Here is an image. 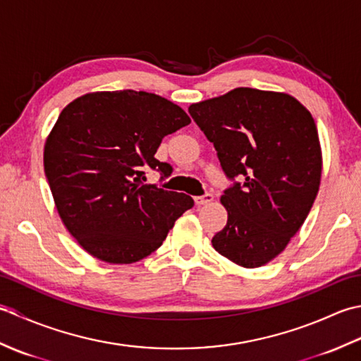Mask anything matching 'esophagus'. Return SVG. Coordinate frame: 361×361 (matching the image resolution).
Instances as JSON below:
<instances>
[{"instance_id": "obj_1", "label": "esophagus", "mask_w": 361, "mask_h": 361, "mask_svg": "<svg viewBox=\"0 0 361 361\" xmlns=\"http://www.w3.org/2000/svg\"><path fill=\"white\" fill-rule=\"evenodd\" d=\"M214 200V195L212 194H204L202 197H197L195 198V204L197 206H204V204H209Z\"/></svg>"}]
</instances>
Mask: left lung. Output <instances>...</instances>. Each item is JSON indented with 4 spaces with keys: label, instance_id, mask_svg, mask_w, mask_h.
<instances>
[{
    "label": "left lung",
    "instance_id": "1",
    "mask_svg": "<svg viewBox=\"0 0 361 361\" xmlns=\"http://www.w3.org/2000/svg\"><path fill=\"white\" fill-rule=\"evenodd\" d=\"M189 113L225 173L243 178L220 198L228 221L212 247L243 268L271 262L302 226L319 189L323 153L310 111L287 93L240 87L190 104Z\"/></svg>",
    "mask_w": 361,
    "mask_h": 361
}]
</instances>
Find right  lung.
<instances>
[{"instance_id":"add662e5","label":"right lung","mask_w":361,"mask_h":361,"mask_svg":"<svg viewBox=\"0 0 361 361\" xmlns=\"http://www.w3.org/2000/svg\"><path fill=\"white\" fill-rule=\"evenodd\" d=\"M190 124L186 111L153 93L94 91L68 104L44 142L43 166L65 228L88 255L133 264L163 245L194 206L186 194L144 185L163 137Z\"/></svg>"}]
</instances>
